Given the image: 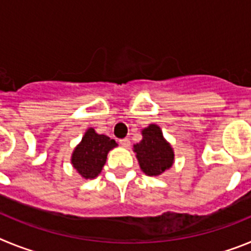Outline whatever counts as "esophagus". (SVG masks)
Wrapping results in <instances>:
<instances>
[{
    "label": "esophagus",
    "mask_w": 251,
    "mask_h": 251,
    "mask_svg": "<svg viewBox=\"0 0 251 251\" xmlns=\"http://www.w3.org/2000/svg\"><path fill=\"white\" fill-rule=\"evenodd\" d=\"M119 143H121L122 147H124V148H128L130 146V142H129V139H128V138L121 139V141H119Z\"/></svg>",
    "instance_id": "1"
}]
</instances>
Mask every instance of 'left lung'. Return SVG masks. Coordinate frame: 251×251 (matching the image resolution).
Here are the masks:
<instances>
[{"mask_svg": "<svg viewBox=\"0 0 251 251\" xmlns=\"http://www.w3.org/2000/svg\"><path fill=\"white\" fill-rule=\"evenodd\" d=\"M142 136V141L133 146L139 167L148 176H159L174 165V150L156 124L145 128Z\"/></svg>", "mask_w": 251, "mask_h": 251, "instance_id": "1", "label": "left lung"}]
</instances>
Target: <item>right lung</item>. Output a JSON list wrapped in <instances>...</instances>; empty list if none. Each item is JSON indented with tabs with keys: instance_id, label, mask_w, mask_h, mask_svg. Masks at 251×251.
<instances>
[{
	"instance_id": "1",
	"label": "right lung",
	"mask_w": 251,
	"mask_h": 251,
	"mask_svg": "<svg viewBox=\"0 0 251 251\" xmlns=\"http://www.w3.org/2000/svg\"><path fill=\"white\" fill-rule=\"evenodd\" d=\"M117 146L114 139L98 134L93 128H89L73 152V167L85 179L95 178L105 165L108 152Z\"/></svg>"
}]
</instances>
